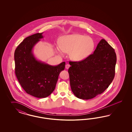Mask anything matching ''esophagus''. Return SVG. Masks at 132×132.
Returning <instances> with one entry per match:
<instances>
[{
	"mask_svg": "<svg viewBox=\"0 0 132 132\" xmlns=\"http://www.w3.org/2000/svg\"><path fill=\"white\" fill-rule=\"evenodd\" d=\"M70 67V65L69 64H66V65H65V68L67 69H68Z\"/></svg>",
	"mask_w": 132,
	"mask_h": 132,
	"instance_id": "esophagus-1",
	"label": "esophagus"
}]
</instances>
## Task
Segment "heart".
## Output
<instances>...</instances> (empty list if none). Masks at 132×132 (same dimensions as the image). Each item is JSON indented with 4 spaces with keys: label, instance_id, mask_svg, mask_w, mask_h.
Returning a JSON list of instances; mask_svg holds the SVG:
<instances>
[{
    "label": "heart",
    "instance_id": "1",
    "mask_svg": "<svg viewBox=\"0 0 132 132\" xmlns=\"http://www.w3.org/2000/svg\"><path fill=\"white\" fill-rule=\"evenodd\" d=\"M95 43L92 37L80 34H72L61 37L56 51L60 55L69 53V57L75 61H80L92 54Z\"/></svg>",
    "mask_w": 132,
    "mask_h": 132
}]
</instances>
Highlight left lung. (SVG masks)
<instances>
[{
    "label": "left lung",
    "mask_w": 132,
    "mask_h": 132,
    "mask_svg": "<svg viewBox=\"0 0 132 132\" xmlns=\"http://www.w3.org/2000/svg\"><path fill=\"white\" fill-rule=\"evenodd\" d=\"M117 57L115 50L104 39L93 54L79 62L70 61V86L74 95L88 100L104 92L113 80Z\"/></svg>",
    "instance_id": "obj_1"
}]
</instances>
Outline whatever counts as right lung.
<instances>
[{"instance_id":"obj_1","label":"right lung","mask_w":132,"mask_h":132,"mask_svg":"<svg viewBox=\"0 0 132 132\" xmlns=\"http://www.w3.org/2000/svg\"><path fill=\"white\" fill-rule=\"evenodd\" d=\"M43 33H37L25 38L14 52L15 75L25 92L39 98L49 96L56 87L59 76L64 70L65 62L53 66L37 59L33 48Z\"/></svg>"}]
</instances>
